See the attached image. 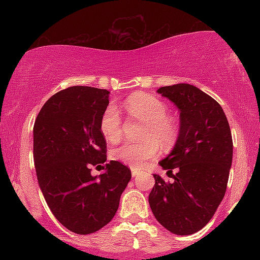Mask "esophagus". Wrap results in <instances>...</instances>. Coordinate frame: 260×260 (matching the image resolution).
<instances>
[{
    "label": "esophagus",
    "mask_w": 260,
    "mask_h": 260,
    "mask_svg": "<svg viewBox=\"0 0 260 260\" xmlns=\"http://www.w3.org/2000/svg\"><path fill=\"white\" fill-rule=\"evenodd\" d=\"M131 171H132V176H133V177H137V176H138V175L140 174V172H142L139 169H134V168L131 169Z\"/></svg>",
    "instance_id": "esophagus-1"
}]
</instances>
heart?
<instances>
[{"label":"heart","mask_w":260,"mask_h":260,"mask_svg":"<svg viewBox=\"0 0 260 260\" xmlns=\"http://www.w3.org/2000/svg\"><path fill=\"white\" fill-rule=\"evenodd\" d=\"M133 117L145 122L142 142L121 143L111 150L112 160L131 168H142L145 161L156 156L161 148L170 150L178 139L177 123L169 116V107L159 98L148 92L129 95L123 104ZM100 132L107 142L115 143L122 136V117L115 105H109L101 113Z\"/></svg>","instance_id":"obj_1"}]
</instances>
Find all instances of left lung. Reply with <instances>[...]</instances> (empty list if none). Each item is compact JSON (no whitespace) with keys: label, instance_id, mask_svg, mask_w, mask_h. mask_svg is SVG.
Here are the masks:
<instances>
[{"label":"left lung","instance_id":"1","mask_svg":"<svg viewBox=\"0 0 260 260\" xmlns=\"http://www.w3.org/2000/svg\"><path fill=\"white\" fill-rule=\"evenodd\" d=\"M157 92L178 107L181 126L174 150L159 162L172 181L154 175L149 204L170 232L192 235L210 221L225 196L234 149L231 129L219 103L197 86L181 83Z\"/></svg>","mask_w":260,"mask_h":260}]
</instances>
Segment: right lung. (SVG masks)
<instances>
[{
    "label": "right lung",
    "instance_id": "1",
    "mask_svg": "<svg viewBox=\"0 0 260 260\" xmlns=\"http://www.w3.org/2000/svg\"><path fill=\"white\" fill-rule=\"evenodd\" d=\"M109 91L70 86L45 103L34 123V165L41 192L53 216L66 229L89 235L115 216L131 180L120 161L103 166L99 177L92 166L106 161V139L100 132L101 113Z\"/></svg>",
    "mask_w": 260,
    "mask_h": 260
}]
</instances>
